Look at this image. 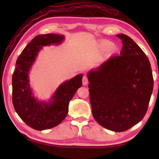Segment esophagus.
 I'll return each mask as SVG.
<instances>
[{
  "instance_id": "esophagus-1",
  "label": "esophagus",
  "mask_w": 159,
  "mask_h": 159,
  "mask_svg": "<svg viewBox=\"0 0 159 159\" xmlns=\"http://www.w3.org/2000/svg\"><path fill=\"white\" fill-rule=\"evenodd\" d=\"M88 77L86 76H84L83 77V85H88Z\"/></svg>"
}]
</instances>
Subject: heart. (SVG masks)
I'll return each instance as SVG.
<instances>
[{
	"instance_id": "b5f03b06",
	"label": "heart",
	"mask_w": 159,
	"mask_h": 159,
	"mask_svg": "<svg viewBox=\"0 0 159 159\" xmlns=\"http://www.w3.org/2000/svg\"><path fill=\"white\" fill-rule=\"evenodd\" d=\"M99 48L101 50H104V53L107 56L111 55L114 52L115 46L108 41H103L99 44Z\"/></svg>"
}]
</instances>
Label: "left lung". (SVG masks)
<instances>
[{
  "label": "left lung",
  "mask_w": 159,
  "mask_h": 159,
  "mask_svg": "<svg viewBox=\"0 0 159 159\" xmlns=\"http://www.w3.org/2000/svg\"><path fill=\"white\" fill-rule=\"evenodd\" d=\"M119 55L113 56L88 79L93 117L102 127L114 132L128 130L146 114L154 88L149 60L133 39L125 34Z\"/></svg>",
  "instance_id": "8db88e82"
}]
</instances>
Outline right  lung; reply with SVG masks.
I'll return each mask as SVG.
<instances>
[{
  "mask_svg": "<svg viewBox=\"0 0 159 159\" xmlns=\"http://www.w3.org/2000/svg\"><path fill=\"white\" fill-rule=\"evenodd\" d=\"M64 40L62 35H39L26 45L16 61L12 75V103L21 120L29 127L43 130L55 127L68 114L69 102L82 85L83 74L76 75L59 86L50 102L39 101L29 84V72L43 46L59 45Z\"/></svg>",
  "mask_w": 159,
  "mask_h": 159,
  "instance_id": "1",
  "label": "right lung"
}]
</instances>
